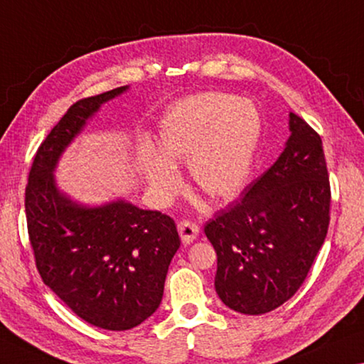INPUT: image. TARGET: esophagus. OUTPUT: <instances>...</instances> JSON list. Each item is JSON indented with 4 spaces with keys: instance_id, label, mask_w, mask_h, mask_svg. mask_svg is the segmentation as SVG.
Here are the masks:
<instances>
[{
    "instance_id": "obj_1",
    "label": "esophagus",
    "mask_w": 364,
    "mask_h": 364,
    "mask_svg": "<svg viewBox=\"0 0 364 364\" xmlns=\"http://www.w3.org/2000/svg\"><path fill=\"white\" fill-rule=\"evenodd\" d=\"M177 228L183 244H192L200 232V228L192 221H178Z\"/></svg>"
}]
</instances>
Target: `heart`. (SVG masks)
Here are the masks:
<instances>
[{
    "label": "heart",
    "mask_w": 364,
    "mask_h": 364,
    "mask_svg": "<svg viewBox=\"0 0 364 364\" xmlns=\"http://www.w3.org/2000/svg\"><path fill=\"white\" fill-rule=\"evenodd\" d=\"M260 136V115L250 100L203 92L177 102L158 127L156 148L143 144L139 166L156 200L167 203L181 188L176 167L187 163L192 186L211 200L244 187Z\"/></svg>",
    "instance_id": "1"
}]
</instances>
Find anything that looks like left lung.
Here are the masks:
<instances>
[{"label":"left lung","mask_w":364,"mask_h":364,"mask_svg":"<svg viewBox=\"0 0 364 364\" xmlns=\"http://www.w3.org/2000/svg\"><path fill=\"white\" fill-rule=\"evenodd\" d=\"M289 132L275 164L205 226L218 255L216 293L240 314H265L291 298L327 236L331 183L322 139L293 112Z\"/></svg>","instance_id":"8db88e82"}]
</instances>
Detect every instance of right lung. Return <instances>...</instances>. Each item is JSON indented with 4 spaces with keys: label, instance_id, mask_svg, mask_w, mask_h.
I'll return each instance as SVG.
<instances>
[{
    "label": "right lung",
    "instance_id": "obj_1",
    "mask_svg": "<svg viewBox=\"0 0 364 364\" xmlns=\"http://www.w3.org/2000/svg\"><path fill=\"white\" fill-rule=\"evenodd\" d=\"M128 86L77 100L38 146L26 187L27 231L43 283L91 326L128 331L146 321L163 299L181 239L172 218L127 200L77 203L53 172L100 105Z\"/></svg>",
    "mask_w": 364,
    "mask_h": 364
}]
</instances>
